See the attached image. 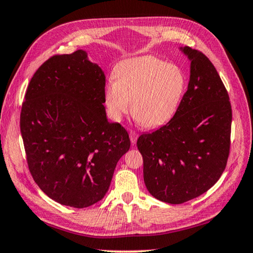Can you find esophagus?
<instances>
[{
	"label": "esophagus",
	"instance_id": "obj_1",
	"mask_svg": "<svg viewBox=\"0 0 253 253\" xmlns=\"http://www.w3.org/2000/svg\"><path fill=\"white\" fill-rule=\"evenodd\" d=\"M129 137H130V142H131V144H136V142H137V137H138V135H137V132L134 131V130H130V131H129Z\"/></svg>",
	"mask_w": 253,
	"mask_h": 253
}]
</instances>
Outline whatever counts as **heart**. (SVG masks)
I'll use <instances>...</instances> for the list:
<instances>
[{"mask_svg": "<svg viewBox=\"0 0 253 253\" xmlns=\"http://www.w3.org/2000/svg\"><path fill=\"white\" fill-rule=\"evenodd\" d=\"M115 83L105 89L109 117L119 122L129 110L140 125L157 128L176 114L186 88L181 68L154 55H140L119 62L114 70Z\"/></svg>", "mask_w": 253, "mask_h": 253, "instance_id": "b5f03b06", "label": "heart"}]
</instances>
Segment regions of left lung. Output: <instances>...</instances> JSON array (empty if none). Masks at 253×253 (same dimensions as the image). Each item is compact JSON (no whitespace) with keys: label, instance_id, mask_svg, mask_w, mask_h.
Listing matches in <instances>:
<instances>
[{"label":"left lung","instance_id":"8db88e82","mask_svg":"<svg viewBox=\"0 0 253 253\" xmlns=\"http://www.w3.org/2000/svg\"><path fill=\"white\" fill-rule=\"evenodd\" d=\"M179 50L191 61L181 105L166 125L137 139L145 185L154 198L170 204L198 198L221 177L232 123L228 91L212 62L198 50Z\"/></svg>","mask_w":253,"mask_h":253}]
</instances>
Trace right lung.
Returning <instances> with one entry per match:
<instances>
[{
  "label": "right lung",
  "instance_id": "obj_1",
  "mask_svg": "<svg viewBox=\"0 0 253 253\" xmlns=\"http://www.w3.org/2000/svg\"><path fill=\"white\" fill-rule=\"evenodd\" d=\"M105 74L87 52L53 55L33 75L20 118L34 182L67 207L97 203L130 147L121 124L106 116Z\"/></svg>",
  "mask_w": 253,
  "mask_h": 253
}]
</instances>
